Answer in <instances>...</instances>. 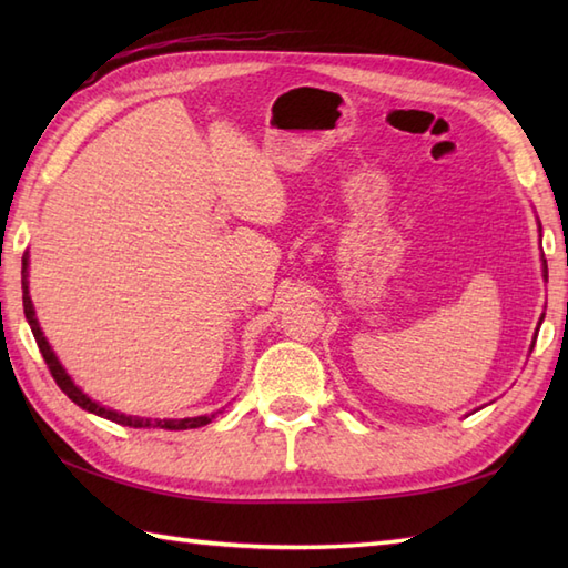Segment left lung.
I'll return each mask as SVG.
<instances>
[{"label": "left lung", "mask_w": 568, "mask_h": 568, "mask_svg": "<svg viewBox=\"0 0 568 568\" xmlns=\"http://www.w3.org/2000/svg\"><path fill=\"white\" fill-rule=\"evenodd\" d=\"M545 277H547V261H545Z\"/></svg>", "instance_id": "1"}]
</instances>
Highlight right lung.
I'll return each mask as SVG.
<instances>
[{"label": "right lung", "instance_id": "right-lung-1", "mask_svg": "<svg viewBox=\"0 0 568 568\" xmlns=\"http://www.w3.org/2000/svg\"><path fill=\"white\" fill-rule=\"evenodd\" d=\"M27 265H29V258L23 256V263H21V273H23V281H21V287H23V315H27L29 320V327L33 332V339L36 344H39V352L45 361L48 371H51L53 381L58 383V388L63 390L72 403L80 405L82 409H88V413L92 415H100L104 419H112L116 422V425H124V427H161V429H195V427H202V425H210V422L216 417V413L212 415H202V417H185V419H143V417H131V415H122V413H114V409H106L102 405H98L94 400H90L88 395H84L75 383L70 381V376L65 373V368L60 366V361L55 358L53 348L48 346L45 336L39 327V322H36V315H33V305H31V297H29V283H27Z\"/></svg>", "mask_w": 568, "mask_h": 568}]
</instances>
